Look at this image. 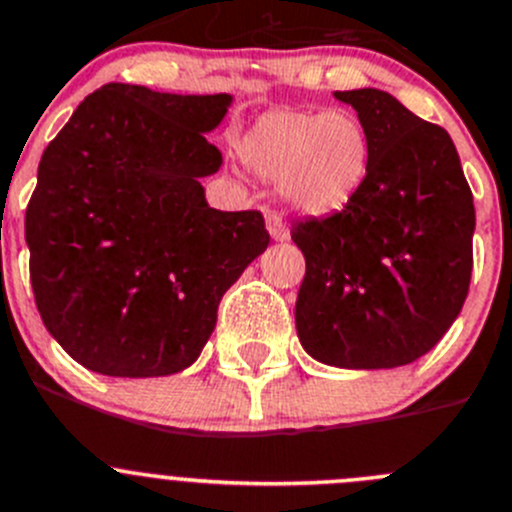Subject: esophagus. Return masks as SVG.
<instances>
[{
	"label": "esophagus",
	"mask_w": 512,
	"mask_h": 512,
	"mask_svg": "<svg viewBox=\"0 0 512 512\" xmlns=\"http://www.w3.org/2000/svg\"><path fill=\"white\" fill-rule=\"evenodd\" d=\"M267 229H270L272 240H288V224H285V214L278 212V209H270L267 212Z\"/></svg>",
	"instance_id": "esophagus-1"
}]
</instances>
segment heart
Here are the masks:
<instances>
[{
	"instance_id": "heart-1",
	"label": "heart",
	"mask_w": 512,
	"mask_h": 512,
	"mask_svg": "<svg viewBox=\"0 0 512 512\" xmlns=\"http://www.w3.org/2000/svg\"><path fill=\"white\" fill-rule=\"evenodd\" d=\"M240 151L250 169L278 179L280 197L290 207L313 217L346 209L371 166L369 131L348 108L270 111L252 123Z\"/></svg>"
}]
</instances>
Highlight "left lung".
Here are the masks:
<instances>
[{
  "label": "left lung",
  "instance_id": "left-lung-1",
  "mask_svg": "<svg viewBox=\"0 0 512 512\" xmlns=\"http://www.w3.org/2000/svg\"><path fill=\"white\" fill-rule=\"evenodd\" d=\"M371 138L358 197L290 229L305 257L295 328L338 369H394L437 346L465 305L475 204L450 133L376 88L338 90Z\"/></svg>",
  "mask_w": 512,
  "mask_h": 512
}]
</instances>
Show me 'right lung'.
Segmentation results:
<instances>
[{
    "label": "right lung",
    "mask_w": 512,
    "mask_h": 512,
    "mask_svg": "<svg viewBox=\"0 0 512 512\" xmlns=\"http://www.w3.org/2000/svg\"><path fill=\"white\" fill-rule=\"evenodd\" d=\"M229 95L108 83L45 148L25 214L37 310L70 356L103 376H169L199 358L229 285L270 245L257 209L219 212L204 133Z\"/></svg>",
    "instance_id": "add662e5"
}]
</instances>
